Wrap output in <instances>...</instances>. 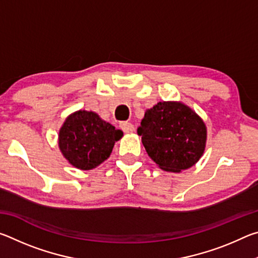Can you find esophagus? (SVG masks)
<instances>
[{
	"instance_id": "34e87169",
	"label": "esophagus",
	"mask_w": 258,
	"mask_h": 258,
	"mask_svg": "<svg viewBox=\"0 0 258 258\" xmlns=\"http://www.w3.org/2000/svg\"><path fill=\"white\" fill-rule=\"evenodd\" d=\"M119 127L123 130V132L125 133H132L134 131V125L128 123V121H120Z\"/></svg>"
}]
</instances>
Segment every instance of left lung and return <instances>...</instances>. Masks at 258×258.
I'll use <instances>...</instances> for the list:
<instances>
[{
    "instance_id": "obj_1",
    "label": "left lung",
    "mask_w": 258,
    "mask_h": 258,
    "mask_svg": "<svg viewBox=\"0 0 258 258\" xmlns=\"http://www.w3.org/2000/svg\"><path fill=\"white\" fill-rule=\"evenodd\" d=\"M150 158L164 171L178 173L199 160L206 146V126L180 102H158L148 109L138 128Z\"/></svg>"
}]
</instances>
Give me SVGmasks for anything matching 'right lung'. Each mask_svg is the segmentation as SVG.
Returning <instances> with one entry per match:
<instances>
[{"instance_id":"add662e5","label":"right lung","mask_w":258,"mask_h":258,"mask_svg":"<svg viewBox=\"0 0 258 258\" xmlns=\"http://www.w3.org/2000/svg\"><path fill=\"white\" fill-rule=\"evenodd\" d=\"M123 137L120 130L102 120L93 111L74 112L59 132V148L73 166L92 169L110 156L113 145Z\"/></svg>"}]
</instances>
